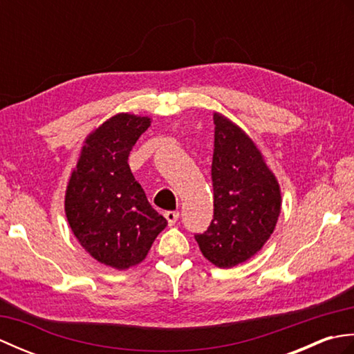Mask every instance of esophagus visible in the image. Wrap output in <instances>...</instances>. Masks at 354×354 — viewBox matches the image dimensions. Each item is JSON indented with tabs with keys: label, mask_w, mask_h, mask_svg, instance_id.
Segmentation results:
<instances>
[{
	"label": "esophagus",
	"mask_w": 354,
	"mask_h": 354,
	"mask_svg": "<svg viewBox=\"0 0 354 354\" xmlns=\"http://www.w3.org/2000/svg\"><path fill=\"white\" fill-rule=\"evenodd\" d=\"M164 216H165V219H167L170 227H171V225H175L178 222V219H179V213L178 212H165Z\"/></svg>",
	"instance_id": "obj_1"
}]
</instances>
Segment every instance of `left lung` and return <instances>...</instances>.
Wrapping results in <instances>:
<instances>
[{"label":"left lung","instance_id":"8db88e82","mask_svg":"<svg viewBox=\"0 0 354 354\" xmlns=\"http://www.w3.org/2000/svg\"><path fill=\"white\" fill-rule=\"evenodd\" d=\"M212 181L214 214L194 239L207 260L232 268L261 250L281 208L274 173L252 140L221 114H214Z\"/></svg>","mask_w":354,"mask_h":354}]
</instances>
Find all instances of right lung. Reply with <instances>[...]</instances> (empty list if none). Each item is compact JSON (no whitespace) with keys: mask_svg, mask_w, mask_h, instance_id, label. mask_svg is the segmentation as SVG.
I'll return each instance as SVG.
<instances>
[{"mask_svg":"<svg viewBox=\"0 0 354 354\" xmlns=\"http://www.w3.org/2000/svg\"><path fill=\"white\" fill-rule=\"evenodd\" d=\"M149 117L118 114L85 141L65 194V213L80 245L103 265L127 269L145 260L167 221L149 204L129 153Z\"/></svg>","mask_w":354,"mask_h":354,"instance_id":"add662e5","label":"right lung"}]
</instances>
